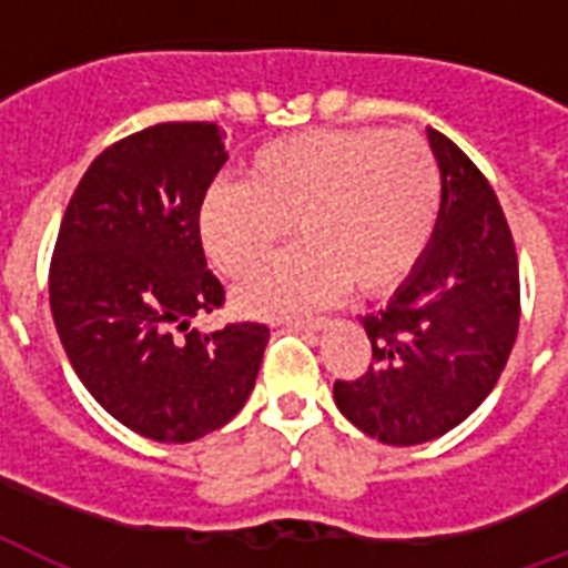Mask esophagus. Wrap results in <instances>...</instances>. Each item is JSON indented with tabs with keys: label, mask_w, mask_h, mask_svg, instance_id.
<instances>
[{
	"label": "esophagus",
	"mask_w": 568,
	"mask_h": 568,
	"mask_svg": "<svg viewBox=\"0 0 568 568\" xmlns=\"http://www.w3.org/2000/svg\"><path fill=\"white\" fill-rule=\"evenodd\" d=\"M285 327H294V329H321L327 321L324 318H288L283 321Z\"/></svg>",
	"instance_id": "1"
}]
</instances>
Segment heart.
<instances>
[{
  "instance_id": "1",
  "label": "heart",
  "mask_w": 568,
  "mask_h": 568,
  "mask_svg": "<svg viewBox=\"0 0 568 568\" xmlns=\"http://www.w3.org/2000/svg\"><path fill=\"white\" fill-rule=\"evenodd\" d=\"M442 176L430 144L397 129H318L267 141L241 185H214L196 212L205 258L247 280L294 226L301 247L250 280L235 306L285 318L351 292L379 297L413 274L430 244Z\"/></svg>"
}]
</instances>
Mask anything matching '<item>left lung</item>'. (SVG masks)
<instances>
[{
  "label": "left lung",
  "instance_id": "8db88e82",
  "mask_svg": "<svg viewBox=\"0 0 568 568\" xmlns=\"http://www.w3.org/2000/svg\"><path fill=\"white\" fill-rule=\"evenodd\" d=\"M427 138L442 171L433 239L395 297L359 318L368 372L333 386L347 422L386 445H422L466 422L519 333V258L501 203L450 138Z\"/></svg>",
  "mask_w": 568,
  "mask_h": 568
}]
</instances>
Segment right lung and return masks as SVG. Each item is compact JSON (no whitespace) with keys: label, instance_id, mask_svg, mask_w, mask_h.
Returning a JSON list of instances; mask_svg holds the SVG:
<instances>
[{"label":"right lung","instance_id":"1","mask_svg":"<svg viewBox=\"0 0 568 568\" xmlns=\"http://www.w3.org/2000/svg\"><path fill=\"white\" fill-rule=\"evenodd\" d=\"M217 123H155L102 150L75 185L49 265V306L84 388L129 430L194 442L253 392L271 329L214 333L194 315L223 306L196 212L223 164Z\"/></svg>","mask_w":568,"mask_h":568}]
</instances>
